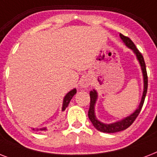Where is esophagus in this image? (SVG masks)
I'll return each mask as SVG.
<instances>
[{"mask_svg":"<svg viewBox=\"0 0 157 157\" xmlns=\"http://www.w3.org/2000/svg\"><path fill=\"white\" fill-rule=\"evenodd\" d=\"M90 85V81L87 77H84L80 81V86L81 88H87Z\"/></svg>","mask_w":157,"mask_h":157,"instance_id":"1","label":"esophagus"}]
</instances>
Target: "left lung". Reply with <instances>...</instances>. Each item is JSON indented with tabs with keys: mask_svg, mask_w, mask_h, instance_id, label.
<instances>
[{
	"mask_svg": "<svg viewBox=\"0 0 157 157\" xmlns=\"http://www.w3.org/2000/svg\"><path fill=\"white\" fill-rule=\"evenodd\" d=\"M120 36L121 38L122 41L124 43V45H126L127 47H129V49H131L133 50V52L135 54V55L137 57V59L139 60V63H140L142 72H143V76H144V93H143L141 102L139 103V107L130 116L125 117L124 119H122L121 121L114 122V123H112V124H104V123L99 121L97 119V117L95 116V112H94V107H95L96 101H97V98H98L97 91L93 90L90 92V109H89L88 112L89 118L90 120V121L92 122L94 126L98 130H99L101 132H103V133H109V134L124 130V129H127L128 127H129L133 124V122L135 121L137 117L139 116V114L141 112L144 100H145V97H146L147 91V74L146 64H145V62H144V57H143L141 53L139 52V50L137 49L135 45L134 44V42L129 37H127V36L122 35V34H120Z\"/></svg>",
	"mask_w": 157,
	"mask_h": 157,
	"instance_id": "1",
	"label": "left lung"
}]
</instances>
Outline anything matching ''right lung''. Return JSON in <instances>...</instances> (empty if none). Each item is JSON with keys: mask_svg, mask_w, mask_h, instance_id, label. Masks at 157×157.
Wrapping results in <instances>:
<instances>
[{"mask_svg": "<svg viewBox=\"0 0 157 157\" xmlns=\"http://www.w3.org/2000/svg\"><path fill=\"white\" fill-rule=\"evenodd\" d=\"M76 89H73V90H71L70 92H68V93L67 94L66 96H65L63 98L62 111H64V110L66 109V107L68 106L70 101H71V99L72 98V97L76 94ZM33 130H35V129H33ZM46 130H47V129H46L45 127V128H41V129H36V131H46Z\"/></svg>", "mask_w": 157, "mask_h": 157, "instance_id": "add662e5", "label": "right lung"}]
</instances>
